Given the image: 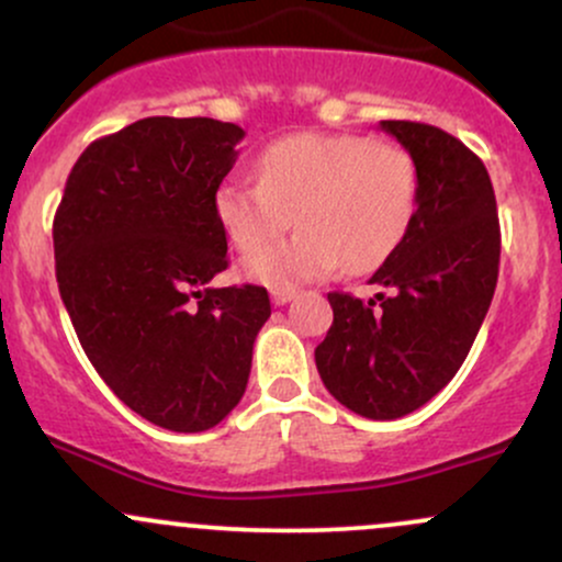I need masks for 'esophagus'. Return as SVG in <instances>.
Masks as SVG:
<instances>
[{"instance_id":"34e87169","label":"esophagus","mask_w":562,"mask_h":562,"mask_svg":"<svg viewBox=\"0 0 562 562\" xmlns=\"http://www.w3.org/2000/svg\"><path fill=\"white\" fill-rule=\"evenodd\" d=\"M295 299V288H274L272 290V303L274 306H285Z\"/></svg>"}]
</instances>
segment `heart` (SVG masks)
<instances>
[{
    "label": "heart",
    "instance_id": "obj_1",
    "mask_svg": "<svg viewBox=\"0 0 562 562\" xmlns=\"http://www.w3.org/2000/svg\"><path fill=\"white\" fill-rule=\"evenodd\" d=\"M417 211V166L404 147L357 134H293L259 158V182L229 179L216 216L243 272L272 288L322 280L346 267L367 274L396 254ZM302 232L262 249L289 226ZM262 250L259 251L258 248Z\"/></svg>",
    "mask_w": 562,
    "mask_h": 562
}]
</instances>
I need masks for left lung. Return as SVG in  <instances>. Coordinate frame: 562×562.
Masks as SVG:
<instances>
[{
    "instance_id": "obj_1",
    "label": "left lung",
    "mask_w": 562,
    "mask_h": 562,
    "mask_svg": "<svg viewBox=\"0 0 562 562\" xmlns=\"http://www.w3.org/2000/svg\"><path fill=\"white\" fill-rule=\"evenodd\" d=\"M417 166V211L370 285L375 299L327 293L333 325L314 351L325 389L357 415L420 409L465 362L499 274V216L486 166L443 128L380 121Z\"/></svg>"
}]
</instances>
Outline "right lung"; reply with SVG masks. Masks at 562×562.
<instances>
[{
    "mask_svg": "<svg viewBox=\"0 0 562 562\" xmlns=\"http://www.w3.org/2000/svg\"><path fill=\"white\" fill-rule=\"evenodd\" d=\"M243 137L214 119L134 121L81 153L55 214L57 288L89 362L177 434L235 409L272 314L267 288H209L229 263L216 192Z\"/></svg>",
    "mask_w": 562,
    "mask_h": 562,
    "instance_id": "1",
    "label": "right lung"
}]
</instances>
